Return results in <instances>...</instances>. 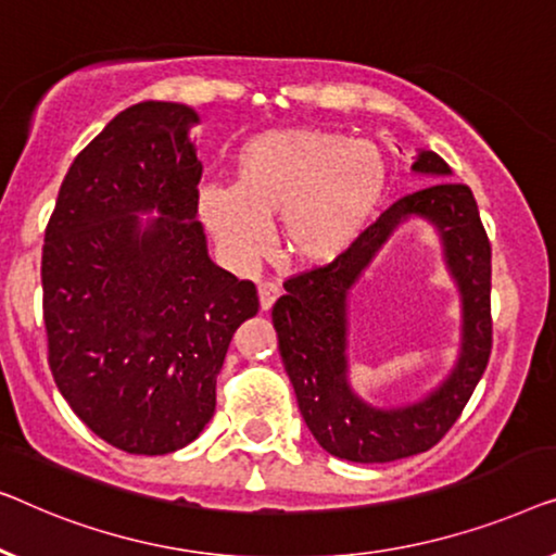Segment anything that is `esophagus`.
<instances>
[{
  "label": "esophagus",
  "mask_w": 556,
  "mask_h": 556,
  "mask_svg": "<svg viewBox=\"0 0 556 556\" xmlns=\"http://www.w3.org/2000/svg\"><path fill=\"white\" fill-rule=\"evenodd\" d=\"M281 289L275 285V281H264V285H260V304L264 312H269L271 307H275V302L279 300Z\"/></svg>",
  "instance_id": "1"
}]
</instances>
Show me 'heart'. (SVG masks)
<instances>
[{"label": "heart", "instance_id": "heart-1", "mask_svg": "<svg viewBox=\"0 0 556 556\" xmlns=\"http://www.w3.org/2000/svg\"><path fill=\"white\" fill-rule=\"evenodd\" d=\"M388 189L378 146L325 128H279L239 148L233 186L199 191V218L233 267H254L269 252V226L281 224L287 260L325 269L357 247Z\"/></svg>", "mask_w": 556, "mask_h": 556}]
</instances>
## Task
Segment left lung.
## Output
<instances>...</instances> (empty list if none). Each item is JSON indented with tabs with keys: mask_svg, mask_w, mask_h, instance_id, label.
I'll return each mask as SVG.
<instances>
[{
	"mask_svg": "<svg viewBox=\"0 0 556 556\" xmlns=\"http://www.w3.org/2000/svg\"><path fill=\"white\" fill-rule=\"evenodd\" d=\"M413 170L433 178L395 201L345 260L309 269L285 285L271 323L304 424L332 456L353 464H388L424 453L448 433L491 355V244L468 186L448 181L451 168L433 151H418ZM424 217L442 237L446 268L462 294V350L450 378L416 404L378 409L349 386L346 300L397 225Z\"/></svg>",
	"mask_w": 556,
	"mask_h": 556,
	"instance_id": "left-lung-1",
	"label": "left lung"
}]
</instances>
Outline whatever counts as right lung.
Wrapping results in <instances>:
<instances>
[{
  "label": "right lung",
  "mask_w": 556,
  "mask_h": 556,
  "mask_svg": "<svg viewBox=\"0 0 556 556\" xmlns=\"http://www.w3.org/2000/svg\"><path fill=\"white\" fill-rule=\"evenodd\" d=\"M197 123L181 103L125 108L77 153L45 229L52 378L92 433L138 456L203 431L233 332L260 312L252 281L208 256Z\"/></svg>",
  "instance_id": "right-lung-1"
}]
</instances>
